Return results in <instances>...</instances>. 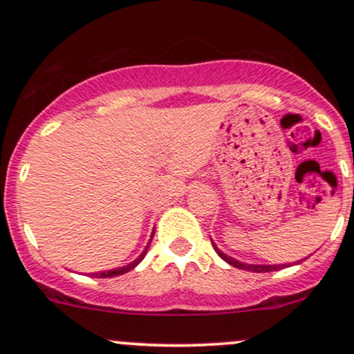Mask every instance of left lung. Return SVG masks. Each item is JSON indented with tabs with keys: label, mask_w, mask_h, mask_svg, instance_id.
Returning a JSON list of instances; mask_svg holds the SVG:
<instances>
[{
	"label": "left lung",
	"mask_w": 354,
	"mask_h": 354,
	"mask_svg": "<svg viewBox=\"0 0 354 354\" xmlns=\"http://www.w3.org/2000/svg\"><path fill=\"white\" fill-rule=\"evenodd\" d=\"M211 243H213V241H211ZM213 248H214V251H216V253H218L219 258L225 259V261L230 263L231 266L239 268V270L254 271V273H268V271H278V270H281V268L286 266V265H250V263L238 261V259H234V258H231V256L225 254L221 250H219L216 245H214V243H213Z\"/></svg>",
	"instance_id": "1"
}]
</instances>
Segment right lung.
I'll return each instance as SVG.
<instances>
[{
    "label": "right lung",
    "mask_w": 354,
    "mask_h": 354,
    "mask_svg": "<svg viewBox=\"0 0 354 354\" xmlns=\"http://www.w3.org/2000/svg\"><path fill=\"white\" fill-rule=\"evenodd\" d=\"M153 236H154V233L151 234V239H153ZM151 239H149V243H151ZM149 243H148V245H146V248H145V250H143V253H141L140 256H138V258L135 259V261H131V263H129V265H126V266H121V268H115V270L100 271V273H93V276H95V278H111V276H118V274H124V273H128V271H131L133 268H136L138 265H140L141 261H143V259H145V256H146V253H148Z\"/></svg>",
    "instance_id": "add662e5"
}]
</instances>
